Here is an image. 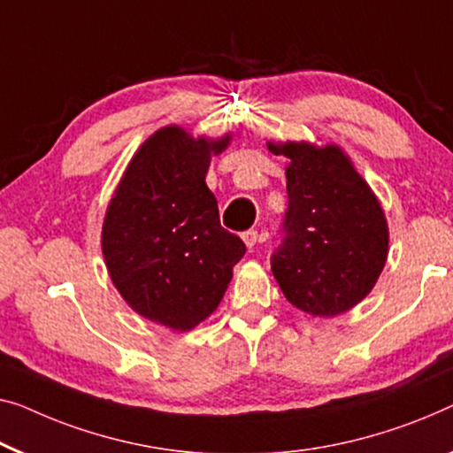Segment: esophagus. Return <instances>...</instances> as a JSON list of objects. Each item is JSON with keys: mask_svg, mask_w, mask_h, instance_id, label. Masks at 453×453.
<instances>
[{"mask_svg": "<svg viewBox=\"0 0 453 453\" xmlns=\"http://www.w3.org/2000/svg\"><path fill=\"white\" fill-rule=\"evenodd\" d=\"M242 241H245V245L249 249H253L255 245H257L259 234H257V231H245V233H242Z\"/></svg>", "mask_w": 453, "mask_h": 453, "instance_id": "34e87169", "label": "esophagus"}]
</instances>
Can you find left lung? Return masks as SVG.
I'll return each instance as SVG.
<instances>
[{
    "label": "left lung",
    "instance_id": "8db88e82",
    "mask_svg": "<svg viewBox=\"0 0 453 453\" xmlns=\"http://www.w3.org/2000/svg\"><path fill=\"white\" fill-rule=\"evenodd\" d=\"M286 167L288 211L272 272L312 317H335L368 296L388 257V225L368 183L341 147L267 142Z\"/></svg>",
    "mask_w": 453,
    "mask_h": 453
}]
</instances>
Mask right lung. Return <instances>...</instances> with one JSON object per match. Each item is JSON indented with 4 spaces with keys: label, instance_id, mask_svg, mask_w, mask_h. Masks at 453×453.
<instances>
[{
    "label": "right lung",
    "instance_id": "add662e5",
    "mask_svg": "<svg viewBox=\"0 0 453 453\" xmlns=\"http://www.w3.org/2000/svg\"><path fill=\"white\" fill-rule=\"evenodd\" d=\"M231 134L206 139L159 128L130 159L110 200L102 253L127 304L153 323L189 331L225 296L245 242L220 226L206 186L212 155Z\"/></svg>",
    "mask_w": 453,
    "mask_h": 453
}]
</instances>
